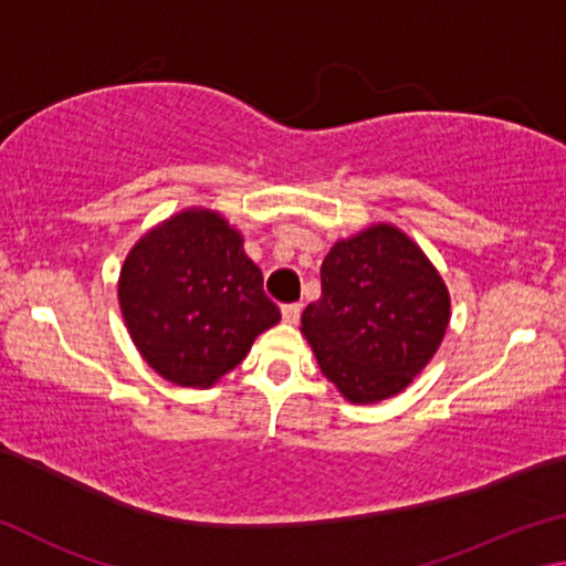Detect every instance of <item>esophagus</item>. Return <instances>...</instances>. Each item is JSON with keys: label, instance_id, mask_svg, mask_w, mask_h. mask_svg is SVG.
Masks as SVG:
<instances>
[{"label": "esophagus", "instance_id": "1", "mask_svg": "<svg viewBox=\"0 0 566 566\" xmlns=\"http://www.w3.org/2000/svg\"><path fill=\"white\" fill-rule=\"evenodd\" d=\"M300 314H302V304H282V319L286 324L300 322Z\"/></svg>", "mask_w": 566, "mask_h": 566}]
</instances>
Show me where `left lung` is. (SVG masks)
<instances>
[{
	"label": "left lung",
	"instance_id": "obj_1",
	"mask_svg": "<svg viewBox=\"0 0 566 566\" xmlns=\"http://www.w3.org/2000/svg\"><path fill=\"white\" fill-rule=\"evenodd\" d=\"M449 317L437 266L399 227L379 222L334 242L322 262V296L300 329L344 399L377 405L421 375Z\"/></svg>",
	"mask_w": 566,
	"mask_h": 566
}]
</instances>
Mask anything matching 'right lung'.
Wrapping results in <instances>:
<instances>
[{
  "label": "right lung",
  "mask_w": 566,
  "mask_h": 566,
  "mask_svg": "<svg viewBox=\"0 0 566 566\" xmlns=\"http://www.w3.org/2000/svg\"><path fill=\"white\" fill-rule=\"evenodd\" d=\"M244 237L207 207L151 227L119 272V310L134 347L171 385L207 389L282 319Z\"/></svg>",
  "instance_id": "obj_1"
}]
</instances>
